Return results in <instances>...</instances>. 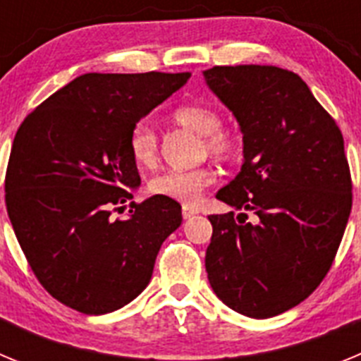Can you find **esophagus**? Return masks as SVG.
I'll return each mask as SVG.
<instances>
[{
  "label": "esophagus",
  "instance_id": "esophagus-1",
  "mask_svg": "<svg viewBox=\"0 0 361 361\" xmlns=\"http://www.w3.org/2000/svg\"><path fill=\"white\" fill-rule=\"evenodd\" d=\"M199 213L197 208H191V206H183V216L184 219H191V216H195Z\"/></svg>",
  "mask_w": 361,
  "mask_h": 361
}]
</instances>
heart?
I'll return each instance as SVG.
<instances>
[{
    "label": "heart",
    "instance_id": "b5f03b06",
    "mask_svg": "<svg viewBox=\"0 0 361 361\" xmlns=\"http://www.w3.org/2000/svg\"><path fill=\"white\" fill-rule=\"evenodd\" d=\"M173 121L184 128L204 137V146L216 157H229L237 142L233 135L222 130V117L212 106L204 104H186L173 111ZM130 149L137 164L152 166L157 159V133L146 121L135 124L130 135ZM213 183V171L208 168L190 171H164L148 183L152 195L177 200L183 204H195L202 191Z\"/></svg>",
    "mask_w": 361,
    "mask_h": 361
}]
</instances>
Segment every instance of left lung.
Masks as SVG:
<instances>
[{
  "label": "left lung",
  "mask_w": 361,
  "mask_h": 361,
  "mask_svg": "<svg viewBox=\"0 0 361 361\" xmlns=\"http://www.w3.org/2000/svg\"><path fill=\"white\" fill-rule=\"evenodd\" d=\"M202 73L244 142L240 171L216 193L242 213L208 216L209 286L244 317H276L320 286L342 242L353 204L342 132L295 72L240 65Z\"/></svg>",
  "instance_id": "obj_1"
}]
</instances>
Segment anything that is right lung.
<instances>
[{
  "label": "right lung",
  "mask_w": 361,
  "mask_h": 361,
  "mask_svg": "<svg viewBox=\"0 0 361 361\" xmlns=\"http://www.w3.org/2000/svg\"><path fill=\"white\" fill-rule=\"evenodd\" d=\"M180 73H85L19 126L5 202L34 275L61 304L106 314L152 279L162 242L183 222L175 200L153 195L126 219L111 212L141 186L130 149L142 117L186 85Z\"/></svg>",
  "instance_id": "right-lung-1"
}]
</instances>
